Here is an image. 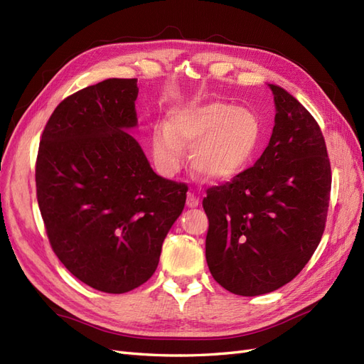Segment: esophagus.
I'll list each match as a JSON object with an SVG mask.
<instances>
[{"instance_id": "esophagus-1", "label": "esophagus", "mask_w": 364, "mask_h": 364, "mask_svg": "<svg viewBox=\"0 0 364 364\" xmlns=\"http://www.w3.org/2000/svg\"><path fill=\"white\" fill-rule=\"evenodd\" d=\"M200 202H199V197H197L194 193H188L186 194V206L188 208H196L197 205H199Z\"/></svg>"}]
</instances>
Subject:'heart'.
Masks as SVG:
<instances>
[{"mask_svg": "<svg viewBox=\"0 0 364 364\" xmlns=\"http://www.w3.org/2000/svg\"><path fill=\"white\" fill-rule=\"evenodd\" d=\"M262 138L258 117L249 109L213 102L186 106L151 132V155L165 176L178 173L183 147L191 148L193 168L211 181L234 178L255 155Z\"/></svg>", "mask_w": 364, "mask_h": 364, "instance_id": "b5f03b06", "label": "heart"}]
</instances>
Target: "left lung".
I'll return each instance as SVG.
<instances>
[{
	"instance_id": "1",
	"label": "left lung",
	"mask_w": 364,
	"mask_h": 364,
	"mask_svg": "<svg viewBox=\"0 0 364 364\" xmlns=\"http://www.w3.org/2000/svg\"><path fill=\"white\" fill-rule=\"evenodd\" d=\"M277 115L253 167L206 190V262L228 291L278 290L310 261L325 230L331 165L317 121L282 87L269 85Z\"/></svg>"
}]
</instances>
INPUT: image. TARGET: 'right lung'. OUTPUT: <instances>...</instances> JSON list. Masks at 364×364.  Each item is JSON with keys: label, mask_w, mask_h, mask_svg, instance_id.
<instances>
[{"label": "right lung", "mask_w": 364, "mask_h": 364, "mask_svg": "<svg viewBox=\"0 0 364 364\" xmlns=\"http://www.w3.org/2000/svg\"><path fill=\"white\" fill-rule=\"evenodd\" d=\"M136 79L83 87L54 109L36 159V196L50 245L77 279L127 293L155 273L188 186L151 170L127 129Z\"/></svg>", "instance_id": "obj_1"}]
</instances>
